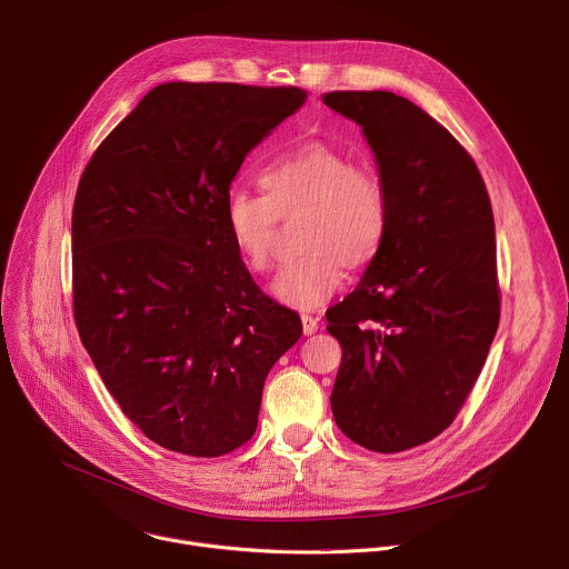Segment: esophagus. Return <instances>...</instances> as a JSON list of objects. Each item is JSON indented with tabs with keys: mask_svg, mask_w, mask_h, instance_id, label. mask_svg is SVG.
Returning a JSON list of instances; mask_svg holds the SVG:
<instances>
[{
	"mask_svg": "<svg viewBox=\"0 0 569 569\" xmlns=\"http://www.w3.org/2000/svg\"><path fill=\"white\" fill-rule=\"evenodd\" d=\"M301 323H303V333L306 336H312L319 329V319L312 317V315H301Z\"/></svg>",
	"mask_w": 569,
	"mask_h": 569,
	"instance_id": "1",
	"label": "esophagus"
}]
</instances>
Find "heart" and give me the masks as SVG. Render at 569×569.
<instances>
[{"instance_id": "heart-1", "label": "heart", "mask_w": 569, "mask_h": 569, "mask_svg": "<svg viewBox=\"0 0 569 569\" xmlns=\"http://www.w3.org/2000/svg\"><path fill=\"white\" fill-rule=\"evenodd\" d=\"M261 187L266 196L231 193L224 220L238 254L257 274L274 266L279 222L301 220L295 231L301 254L283 268L274 286L283 303L319 308L338 292L345 270L365 272L378 259L391 204L376 169L312 139L268 164Z\"/></svg>"}]
</instances>
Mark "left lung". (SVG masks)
I'll use <instances>...</instances> for the list:
<instances>
[{
	"label": "left lung",
	"instance_id": "left-lung-1",
	"mask_svg": "<svg viewBox=\"0 0 569 569\" xmlns=\"http://www.w3.org/2000/svg\"><path fill=\"white\" fill-rule=\"evenodd\" d=\"M362 126L391 220L358 288L327 310L342 347L338 428L373 452L439 437L459 415L500 323L491 198L468 150L393 92H329Z\"/></svg>",
	"mask_w": 569,
	"mask_h": 569
}]
</instances>
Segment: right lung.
Here are the masks:
<instances>
[{"label":"right lung","mask_w":569,"mask_h":569,"mask_svg":"<svg viewBox=\"0 0 569 569\" xmlns=\"http://www.w3.org/2000/svg\"><path fill=\"white\" fill-rule=\"evenodd\" d=\"M303 101L292 86H157L80 176L76 329L121 412L161 448L220 457L248 443L272 365L301 338L224 213L242 159Z\"/></svg>","instance_id":"add662e5"}]
</instances>
